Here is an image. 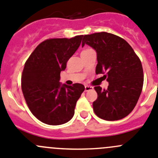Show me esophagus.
Masks as SVG:
<instances>
[{
  "instance_id": "34e87169",
  "label": "esophagus",
  "mask_w": 158,
  "mask_h": 158,
  "mask_svg": "<svg viewBox=\"0 0 158 158\" xmlns=\"http://www.w3.org/2000/svg\"><path fill=\"white\" fill-rule=\"evenodd\" d=\"M92 89H94V87H93V86H87V85L85 86V91H86V92H88V91L89 90H92Z\"/></svg>"
}]
</instances>
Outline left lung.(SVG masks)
I'll use <instances>...</instances> for the list:
<instances>
[{
	"label": "left lung",
	"mask_w": 158,
	"mask_h": 158,
	"mask_svg": "<svg viewBox=\"0 0 158 158\" xmlns=\"http://www.w3.org/2000/svg\"><path fill=\"white\" fill-rule=\"evenodd\" d=\"M90 46L97 52L96 74H105L107 89L95 86L97 99L93 103L95 114L107 121L126 117L133 110L142 92L143 71L139 57L126 40L101 32L85 35L82 47Z\"/></svg>",
	"instance_id": "obj_1"
}]
</instances>
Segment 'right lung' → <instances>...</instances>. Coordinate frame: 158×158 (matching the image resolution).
Masks as SVG:
<instances>
[{
  "label": "right lung",
  "instance_id": "1",
  "mask_svg": "<svg viewBox=\"0 0 158 158\" xmlns=\"http://www.w3.org/2000/svg\"><path fill=\"white\" fill-rule=\"evenodd\" d=\"M82 36L46 40L25 64L22 75L23 96L32 114L44 123L62 125L74 115L76 102L85 87L80 83L68 86L59 80Z\"/></svg>",
  "mask_w": 158,
  "mask_h": 158
}]
</instances>
